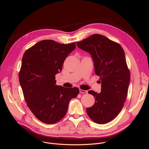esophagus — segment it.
Masks as SVG:
<instances>
[{
    "label": "esophagus",
    "mask_w": 149,
    "mask_h": 149,
    "mask_svg": "<svg viewBox=\"0 0 149 149\" xmlns=\"http://www.w3.org/2000/svg\"><path fill=\"white\" fill-rule=\"evenodd\" d=\"M80 93H88V91H85V90H83L81 89H80Z\"/></svg>",
    "instance_id": "obj_1"
}]
</instances>
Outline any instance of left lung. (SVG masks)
I'll use <instances>...</instances> for the list:
<instances>
[{"mask_svg": "<svg viewBox=\"0 0 149 149\" xmlns=\"http://www.w3.org/2000/svg\"><path fill=\"white\" fill-rule=\"evenodd\" d=\"M76 44L91 54L95 72L100 77L98 81L102 85L99 93L89 91L95 98V103L86 108V113L94 122L107 123L119 113L127 97L130 73L125 52L119 43L98 34Z\"/></svg>", "mask_w": 149, "mask_h": 149, "instance_id": "1", "label": "left lung"}]
</instances>
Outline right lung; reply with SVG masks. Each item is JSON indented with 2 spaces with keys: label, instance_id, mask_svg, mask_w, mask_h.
Masks as SVG:
<instances>
[{
  "label": "right lung",
  "instance_id": "1",
  "mask_svg": "<svg viewBox=\"0 0 149 149\" xmlns=\"http://www.w3.org/2000/svg\"><path fill=\"white\" fill-rule=\"evenodd\" d=\"M75 42L61 44L53 40L41 41L24 53L19 80L24 100L34 116L46 124H54L66 115L70 100L79 89L56 85L55 76L62 70Z\"/></svg>",
  "mask_w": 149,
  "mask_h": 149
}]
</instances>
